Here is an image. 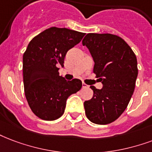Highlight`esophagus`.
<instances>
[{"label": "esophagus", "mask_w": 152, "mask_h": 152, "mask_svg": "<svg viewBox=\"0 0 152 152\" xmlns=\"http://www.w3.org/2000/svg\"><path fill=\"white\" fill-rule=\"evenodd\" d=\"M82 88H88V85H87L85 83H82Z\"/></svg>", "instance_id": "esophagus-1"}]
</instances>
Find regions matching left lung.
Masks as SVG:
<instances>
[{"label":"left lung","mask_w":152,"mask_h":152,"mask_svg":"<svg viewBox=\"0 0 152 152\" xmlns=\"http://www.w3.org/2000/svg\"><path fill=\"white\" fill-rule=\"evenodd\" d=\"M94 61L93 72L103 84L91 86L93 96L84 102L87 118L96 124H108L127 108L138 76L137 59L129 45L116 35L88 33L82 40Z\"/></svg>","instance_id":"obj_1"}]
</instances>
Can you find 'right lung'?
Segmentation results:
<instances>
[{"label": "right lung", "mask_w": 152, "mask_h": 152, "mask_svg": "<svg viewBox=\"0 0 152 152\" xmlns=\"http://www.w3.org/2000/svg\"><path fill=\"white\" fill-rule=\"evenodd\" d=\"M85 33L52 27L36 36L23 56L25 94L30 108L41 120H57L64 114L66 100L82 87L79 79L66 80L59 75L69 49Z\"/></svg>", "instance_id": "obj_1"}]
</instances>
